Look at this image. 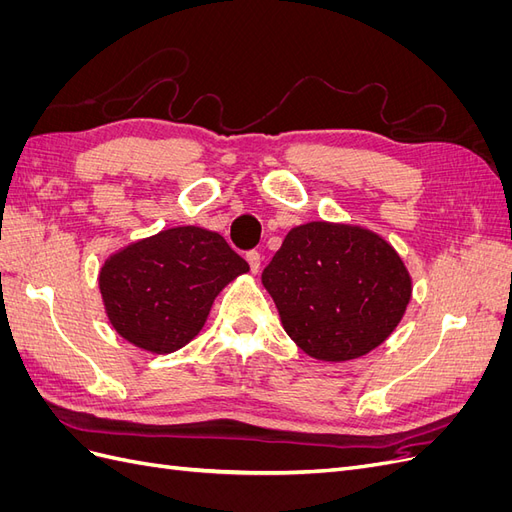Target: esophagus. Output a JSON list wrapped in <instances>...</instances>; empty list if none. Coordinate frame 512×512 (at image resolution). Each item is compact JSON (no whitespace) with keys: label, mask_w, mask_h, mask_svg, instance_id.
Masks as SVG:
<instances>
[{"label":"esophagus","mask_w":512,"mask_h":512,"mask_svg":"<svg viewBox=\"0 0 512 512\" xmlns=\"http://www.w3.org/2000/svg\"><path fill=\"white\" fill-rule=\"evenodd\" d=\"M247 262H250V269H252V273H258L260 271V262H262V258H260V254L256 252V250H252V252H247Z\"/></svg>","instance_id":"34e87169"}]
</instances>
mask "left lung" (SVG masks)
Returning <instances> with one entry per match:
<instances>
[{
	"mask_svg": "<svg viewBox=\"0 0 512 512\" xmlns=\"http://www.w3.org/2000/svg\"><path fill=\"white\" fill-rule=\"evenodd\" d=\"M262 286L282 327L305 354L344 363L378 348L412 299V277L378 232L335 222L294 226Z\"/></svg>",
	"mask_w": 512,
	"mask_h": 512,
	"instance_id": "8db88e82",
	"label": "left lung"
}]
</instances>
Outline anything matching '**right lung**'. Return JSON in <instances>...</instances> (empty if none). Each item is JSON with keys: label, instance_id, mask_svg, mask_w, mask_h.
<instances>
[{"label": "right lung", "instance_id": "add662e5", "mask_svg": "<svg viewBox=\"0 0 512 512\" xmlns=\"http://www.w3.org/2000/svg\"><path fill=\"white\" fill-rule=\"evenodd\" d=\"M247 271L218 232L175 226L108 256L98 286L108 322L126 342L170 354L192 342L215 297Z\"/></svg>", "mask_w": 512, "mask_h": 512}]
</instances>
